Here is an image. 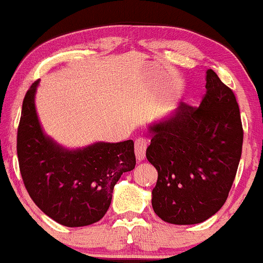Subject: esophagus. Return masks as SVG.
<instances>
[{"mask_svg": "<svg viewBox=\"0 0 263 263\" xmlns=\"http://www.w3.org/2000/svg\"><path fill=\"white\" fill-rule=\"evenodd\" d=\"M146 147H147V140L144 138H138L135 140V156H137L138 161H141V160L145 159V153H146Z\"/></svg>", "mask_w": 263, "mask_h": 263, "instance_id": "esophagus-1", "label": "esophagus"}]
</instances>
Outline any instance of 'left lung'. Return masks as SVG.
I'll return each mask as SVG.
<instances>
[{"label":"left lung","mask_w":263,"mask_h":263,"mask_svg":"<svg viewBox=\"0 0 263 263\" xmlns=\"http://www.w3.org/2000/svg\"><path fill=\"white\" fill-rule=\"evenodd\" d=\"M198 108L181 102L149 126L146 157L157 170L154 212L163 221L192 225L214 215L229 196L242 151L239 104L212 69Z\"/></svg>","instance_id":"left-lung-1"}]
</instances>
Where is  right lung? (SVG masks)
<instances>
[{"instance_id":"right-lung-1","label":"right lung","mask_w":263,"mask_h":263,"mask_svg":"<svg viewBox=\"0 0 263 263\" xmlns=\"http://www.w3.org/2000/svg\"><path fill=\"white\" fill-rule=\"evenodd\" d=\"M39 81L23 100L17 133V155L24 186L33 202L57 223L86 227L104 217L113 188L135 167L134 141H98L66 149L45 134L35 109Z\"/></svg>"}]
</instances>
